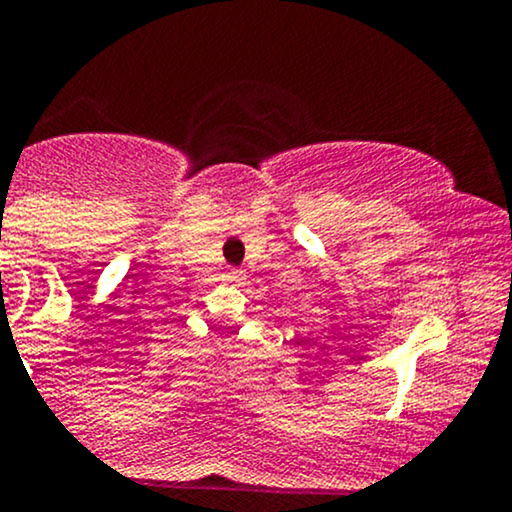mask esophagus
Wrapping results in <instances>:
<instances>
[{
  "label": "esophagus",
  "mask_w": 512,
  "mask_h": 512,
  "mask_svg": "<svg viewBox=\"0 0 512 512\" xmlns=\"http://www.w3.org/2000/svg\"><path fill=\"white\" fill-rule=\"evenodd\" d=\"M228 276H231V279H243V269H228V272H226Z\"/></svg>",
  "instance_id": "esophagus-1"
}]
</instances>
